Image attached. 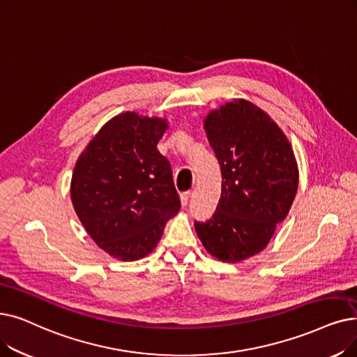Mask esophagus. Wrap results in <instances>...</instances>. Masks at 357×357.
<instances>
[{
	"label": "esophagus",
	"instance_id": "1",
	"mask_svg": "<svg viewBox=\"0 0 357 357\" xmlns=\"http://www.w3.org/2000/svg\"><path fill=\"white\" fill-rule=\"evenodd\" d=\"M190 198H191V191H187V192H182V194H181V203H182L183 207L188 206Z\"/></svg>",
	"mask_w": 357,
	"mask_h": 357
}]
</instances>
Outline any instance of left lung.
I'll use <instances>...</instances> for the list:
<instances>
[{
  "mask_svg": "<svg viewBox=\"0 0 357 357\" xmlns=\"http://www.w3.org/2000/svg\"><path fill=\"white\" fill-rule=\"evenodd\" d=\"M204 130L222 170V195L210 220L194 222L206 250L239 262L268 245L298 191L299 170L277 123L245 99L211 111Z\"/></svg>",
  "mask_w": 357,
  "mask_h": 357,
  "instance_id": "1",
  "label": "left lung"
}]
</instances>
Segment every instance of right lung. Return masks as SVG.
Returning a JSON list of instances; mask_svg holds the SVG:
<instances>
[{"instance_id": "1", "label": "right lung", "mask_w": 357, "mask_h": 357, "mask_svg": "<svg viewBox=\"0 0 357 357\" xmlns=\"http://www.w3.org/2000/svg\"><path fill=\"white\" fill-rule=\"evenodd\" d=\"M166 128V119L123 112L105 123L75 163L74 210L114 258L149 255L181 208L170 163L158 150Z\"/></svg>"}]
</instances>
